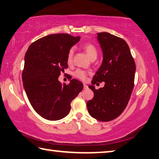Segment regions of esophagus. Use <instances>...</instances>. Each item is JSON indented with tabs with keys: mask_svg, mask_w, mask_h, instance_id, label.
<instances>
[{
	"mask_svg": "<svg viewBox=\"0 0 159 159\" xmlns=\"http://www.w3.org/2000/svg\"><path fill=\"white\" fill-rule=\"evenodd\" d=\"M84 89H88V88H89V87H88V85H86V84H84Z\"/></svg>",
	"mask_w": 159,
	"mask_h": 159,
	"instance_id": "1",
	"label": "esophagus"
}]
</instances>
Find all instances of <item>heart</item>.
<instances>
[{
    "instance_id": "1",
    "label": "heart",
    "mask_w": 159,
    "mask_h": 159,
    "mask_svg": "<svg viewBox=\"0 0 159 159\" xmlns=\"http://www.w3.org/2000/svg\"><path fill=\"white\" fill-rule=\"evenodd\" d=\"M83 49H84V51L87 53V54L89 55V58L91 60H95L96 59L98 54V49L97 47L95 46L93 44L91 43H86L83 46ZM74 48L71 47L69 50L67 54V63L69 64H70L73 62V59H74ZM88 75V72L85 71L84 70L81 69H77L74 72V76L77 79H80L82 80H85L86 79Z\"/></svg>"
}]
</instances>
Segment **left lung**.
<instances>
[{"mask_svg": "<svg viewBox=\"0 0 159 159\" xmlns=\"http://www.w3.org/2000/svg\"><path fill=\"white\" fill-rule=\"evenodd\" d=\"M98 39L103 61L89 86L94 97L87 102V108L95 119L109 122L119 117L127 107L134 89L136 66L124 39L108 32L98 33ZM102 81L104 87L95 89L94 85Z\"/></svg>", "mask_w": 159, "mask_h": 159, "instance_id": "obj_1", "label": "left lung"}]
</instances>
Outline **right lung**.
Returning <instances> with one entry per match:
<instances>
[{
    "mask_svg": "<svg viewBox=\"0 0 159 159\" xmlns=\"http://www.w3.org/2000/svg\"><path fill=\"white\" fill-rule=\"evenodd\" d=\"M79 40L80 37L69 34H49L34 42L25 54L24 89L32 107L44 119L55 121L66 117L70 102L84 89L75 79L69 84L58 80L68 68V52Z\"/></svg>",
    "mask_w": 159,
    "mask_h": 159,
    "instance_id": "1",
    "label": "right lung"
}]
</instances>
